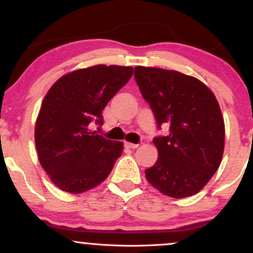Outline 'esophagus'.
I'll return each mask as SVG.
<instances>
[{
  "instance_id": "obj_1",
  "label": "esophagus",
  "mask_w": 253,
  "mask_h": 253,
  "mask_svg": "<svg viewBox=\"0 0 253 253\" xmlns=\"http://www.w3.org/2000/svg\"><path fill=\"white\" fill-rule=\"evenodd\" d=\"M125 146L128 147V149H136V147L139 146V144H133V143H128V141H126V143H125Z\"/></svg>"
}]
</instances>
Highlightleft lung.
<instances>
[{
    "instance_id": "obj_1",
    "label": "left lung",
    "mask_w": 253,
    "mask_h": 253,
    "mask_svg": "<svg viewBox=\"0 0 253 253\" xmlns=\"http://www.w3.org/2000/svg\"><path fill=\"white\" fill-rule=\"evenodd\" d=\"M134 78L157 124L170 133L153 139L158 159L145 170L149 183L164 195H195L222 161L225 123L215 95L193 76L175 70L135 66Z\"/></svg>"
}]
</instances>
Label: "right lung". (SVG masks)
<instances>
[{
    "mask_svg": "<svg viewBox=\"0 0 253 253\" xmlns=\"http://www.w3.org/2000/svg\"><path fill=\"white\" fill-rule=\"evenodd\" d=\"M133 68L94 65L65 74L43 97L36 121L38 159L60 190L81 194L108 177L124 143L89 129L102 125V110L129 81Z\"/></svg>",
    "mask_w": 253,
    "mask_h": 253,
    "instance_id": "1",
    "label": "right lung"
}]
</instances>
